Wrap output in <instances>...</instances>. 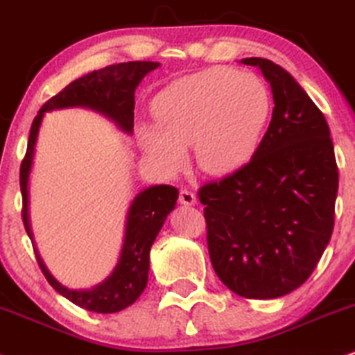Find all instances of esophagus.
I'll return each instance as SVG.
<instances>
[{"label":"esophagus","instance_id":"esophagus-1","mask_svg":"<svg viewBox=\"0 0 355 355\" xmlns=\"http://www.w3.org/2000/svg\"><path fill=\"white\" fill-rule=\"evenodd\" d=\"M179 202L184 204V206H193V204H196V194L189 189H181V193H179Z\"/></svg>","mask_w":355,"mask_h":355}]
</instances>
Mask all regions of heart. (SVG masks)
Listing matches in <instances>:
<instances>
[{
	"label": "heart",
	"mask_w": 355,
	"mask_h": 355,
	"mask_svg": "<svg viewBox=\"0 0 355 355\" xmlns=\"http://www.w3.org/2000/svg\"><path fill=\"white\" fill-rule=\"evenodd\" d=\"M270 111L269 87L257 74L216 66L176 79L154 98L157 126L141 128V143L169 174L184 168V146H193L199 169L227 176L256 156Z\"/></svg>",
	"instance_id": "obj_1"
}]
</instances>
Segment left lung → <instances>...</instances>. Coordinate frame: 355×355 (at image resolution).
Segmentation results:
<instances>
[{
	"instance_id": "1",
	"label": "left lung",
	"mask_w": 355,
	"mask_h": 355,
	"mask_svg": "<svg viewBox=\"0 0 355 355\" xmlns=\"http://www.w3.org/2000/svg\"><path fill=\"white\" fill-rule=\"evenodd\" d=\"M243 62L270 83L272 119L252 161L198 196L224 286L276 299L309 279L331 241L339 171L327 121L295 79L264 58Z\"/></svg>"
}]
</instances>
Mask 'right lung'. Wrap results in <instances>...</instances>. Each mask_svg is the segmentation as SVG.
<instances>
[{
    "label": "right lung",
    "instance_id": "obj_1",
    "mask_svg": "<svg viewBox=\"0 0 355 355\" xmlns=\"http://www.w3.org/2000/svg\"><path fill=\"white\" fill-rule=\"evenodd\" d=\"M157 66L159 62L153 61H128L110 64L106 68L74 79L64 89L43 104L31 124L26 154H24L19 168V187L21 196H23L21 218H23L29 239L33 237L28 223V174L31 169L37 129H40L44 112L60 110V107L86 106L103 112L107 118L116 121L118 126L123 128L124 131L131 132L135 126L136 86L149 71L156 69ZM178 196L179 191L176 187L168 184L151 186L136 196L131 204V209L128 212L126 237H124L119 262L103 284L87 291H71L68 287L61 286L46 270L40 256L35 252L37 266L44 274L46 281L54 287V291H58L71 302L86 311L111 314V312L126 309L139 297L148 284L149 251H151V245L157 232L161 231L166 218L174 209Z\"/></svg>",
    "mask_w": 355,
    "mask_h": 355
}]
</instances>
